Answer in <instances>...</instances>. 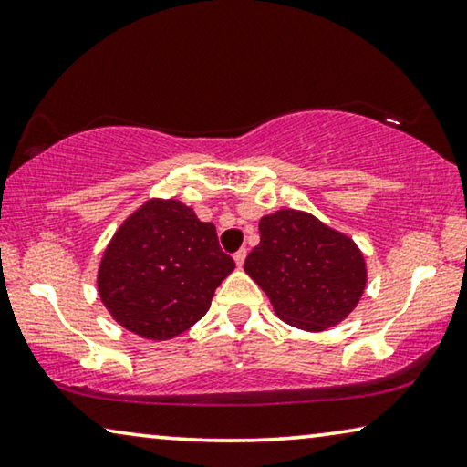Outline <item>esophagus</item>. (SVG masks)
<instances>
[{"instance_id":"obj_1","label":"esophagus","mask_w":467,"mask_h":467,"mask_svg":"<svg viewBox=\"0 0 467 467\" xmlns=\"http://www.w3.org/2000/svg\"><path fill=\"white\" fill-rule=\"evenodd\" d=\"M234 261H235V265H238V267L244 265V261H246V248H240L238 253L234 254Z\"/></svg>"}]
</instances>
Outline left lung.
Here are the masks:
<instances>
[{
  "label": "left lung",
  "mask_w": 467,
  "mask_h": 467,
  "mask_svg": "<svg viewBox=\"0 0 467 467\" xmlns=\"http://www.w3.org/2000/svg\"><path fill=\"white\" fill-rule=\"evenodd\" d=\"M244 272L290 327L322 333L346 320L367 288V261L349 235L312 213L280 208L259 221Z\"/></svg>",
  "instance_id": "left-lung-1"
}]
</instances>
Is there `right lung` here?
Wrapping results in <instances>:
<instances>
[{
    "mask_svg": "<svg viewBox=\"0 0 467 467\" xmlns=\"http://www.w3.org/2000/svg\"><path fill=\"white\" fill-rule=\"evenodd\" d=\"M234 267L213 223H202L177 198H151L113 234L97 288L119 327L143 339L168 341L208 312Z\"/></svg>",
    "mask_w": 467,
    "mask_h": 467,
    "instance_id": "obj_1",
    "label": "right lung"
}]
</instances>
